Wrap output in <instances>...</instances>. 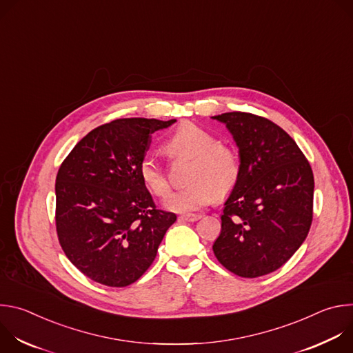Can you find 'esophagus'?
<instances>
[{"instance_id": "34e87169", "label": "esophagus", "mask_w": 353, "mask_h": 353, "mask_svg": "<svg viewBox=\"0 0 353 353\" xmlns=\"http://www.w3.org/2000/svg\"><path fill=\"white\" fill-rule=\"evenodd\" d=\"M199 218H201V215H198V214H184V215L179 216V221L180 222H195Z\"/></svg>"}]
</instances>
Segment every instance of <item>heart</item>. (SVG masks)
<instances>
[{
    "instance_id": "obj_1",
    "label": "heart",
    "mask_w": 353,
    "mask_h": 353,
    "mask_svg": "<svg viewBox=\"0 0 353 353\" xmlns=\"http://www.w3.org/2000/svg\"><path fill=\"white\" fill-rule=\"evenodd\" d=\"M166 148L173 155L192 159L188 173L190 184L172 192L165 207L176 212H194L208 205L218 196L228 195L239 181L240 159L236 150L195 123L179 124L168 138ZM139 176L143 184L158 196H165L170 184L157 157L146 154L139 162Z\"/></svg>"
}]
</instances>
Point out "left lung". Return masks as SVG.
Instances as JSON below:
<instances>
[{
	"mask_svg": "<svg viewBox=\"0 0 353 353\" xmlns=\"http://www.w3.org/2000/svg\"><path fill=\"white\" fill-rule=\"evenodd\" d=\"M212 119L233 135L241 166L214 254L239 276H263L281 268L307 237L313 170L290 135L271 120L241 112Z\"/></svg>",
	"mask_w": 353,
	"mask_h": 353,
	"instance_id": "left-lung-1",
	"label": "left lung"
}]
</instances>
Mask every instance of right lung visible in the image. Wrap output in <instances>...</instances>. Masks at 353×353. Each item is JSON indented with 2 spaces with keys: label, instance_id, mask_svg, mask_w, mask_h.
Here are the masks:
<instances>
[{
  "label": "right lung",
  "instance_id": "obj_1",
  "mask_svg": "<svg viewBox=\"0 0 353 353\" xmlns=\"http://www.w3.org/2000/svg\"><path fill=\"white\" fill-rule=\"evenodd\" d=\"M176 120L120 119L85 135L56 179V228L68 260L92 281L124 288L154 263L173 212L157 210L139 176L150 135Z\"/></svg>",
  "mask_w": 353,
  "mask_h": 353
}]
</instances>
